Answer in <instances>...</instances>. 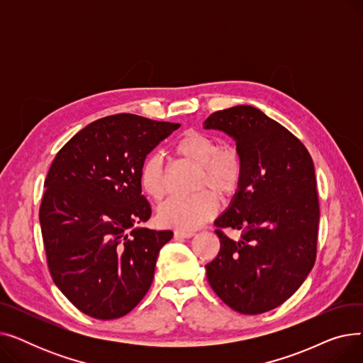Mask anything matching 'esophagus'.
<instances>
[{
  "mask_svg": "<svg viewBox=\"0 0 363 363\" xmlns=\"http://www.w3.org/2000/svg\"><path fill=\"white\" fill-rule=\"evenodd\" d=\"M194 231H185V230H177L175 233H174V235H175V238H191V237H194Z\"/></svg>",
  "mask_w": 363,
  "mask_h": 363,
  "instance_id": "1",
  "label": "esophagus"
}]
</instances>
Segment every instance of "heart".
Here are the masks:
<instances>
[{"mask_svg":"<svg viewBox=\"0 0 363 363\" xmlns=\"http://www.w3.org/2000/svg\"><path fill=\"white\" fill-rule=\"evenodd\" d=\"M174 151L182 160L199 167L196 189L203 191L191 197L166 200L157 208V220L164 226L194 230L218 211V199L212 191L223 199L235 194L242 179V156L234 145H219L215 137L196 130L185 132L174 145ZM138 181L147 197L152 200L163 197L166 178L157 156L144 160Z\"/></svg>","mask_w":363,"mask_h":363,"instance_id":"b5f03b06","label":"heart"}]
</instances>
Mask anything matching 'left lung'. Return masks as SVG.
<instances>
[{"mask_svg":"<svg viewBox=\"0 0 363 363\" xmlns=\"http://www.w3.org/2000/svg\"><path fill=\"white\" fill-rule=\"evenodd\" d=\"M206 129L233 137L244 172L230 207L215 220L218 256L206 264L219 298L244 315L272 311L290 298L316 259L319 197L308 148L252 106L212 113ZM225 227L242 231L234 242Z\"/></svg>","mask_w":363,"mask_h":363,"instance_id":"8db88e82","label":"left lung"}]
</instances>
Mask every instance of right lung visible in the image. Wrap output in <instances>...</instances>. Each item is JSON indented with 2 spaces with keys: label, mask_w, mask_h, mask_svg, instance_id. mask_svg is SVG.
<instances>
[{
  "label": "right lung",
  "mask_w": 363,
  "mask_h": 363,
  "mask_svg": "<svg viewBox=\"0 0 363 363\" xmlns=\"http://www.w3.org/2000/svg\"><path fill=\"white\" fill-rule=\"evenodd\" d=\"M181 125L121 113L95 121L57 152L40 222L48 269L85 315L116 319L147 294L172 231L137 228L151 216L140 169Z\"/></svg>",
  "instance_id": "right-lung-1"
}]
</instances>
